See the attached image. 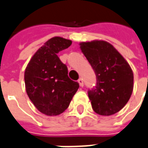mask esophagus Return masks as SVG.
Segmentation results:
<instances>
[{
	"mask_svg": "<svg viewBox=\"0 0 148 148\" xmlns=\"http://www.w3.org/2000/svg\"><path fill=\"white\" fill-rule=\"evenodd\" d=\"M77 82H78L79 84H80V86L81 87L84 86V82H83V80H82V78H79L78 80H77Z\"/></svg>",
	"mask_w": 148,
	"mask_h": 148,
	"instance_id": "esophagus-1",
	"label": "esophagus"
}]
</instances>
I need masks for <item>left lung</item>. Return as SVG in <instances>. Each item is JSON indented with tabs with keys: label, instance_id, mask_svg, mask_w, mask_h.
<instances>
[{
	"label": "left lung",
	"instance_id": "left-lung-1",
	"mask_svg": "<svg viewBox=\"0 0 148 148\" xmlns=\"http://www.w3.org/2000/svg\"><path fill=\"white\" fill-rule=\"evenodd\" d=\"M79 45L96 75V86L88 92L92 109L101 116L116 113L128 102L134 89L130 64L106 41L82 42Z\"/></svg>",
	"mask_w": 148,
	"mask_h": 148
}]
</instances>
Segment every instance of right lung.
Here are the masks:
<instances>
[{
  "label": "right lung",
  "mask_w": 148,
  "mask_h": 148,
  "mask_svg": "<svg viewBox=\"0 0 148 148\" xmlns=\"http://www.w3.org/2000/svg\"><path fill=\"white\" fill-rule=\"evenodd\" d=\"M63 37L49 39L32 56L25 71V84L28 96L42 114L54 116L69 106L79 88L67 75L65 64L57 56L71 45Z\"/></svg>",
  "instance_id": "add662e5"
}]
</instances>
